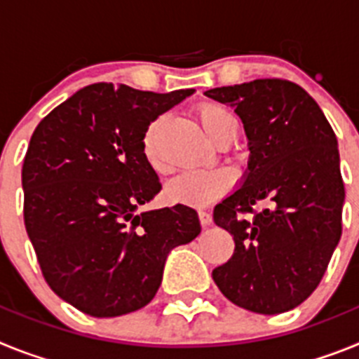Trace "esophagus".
<instances>
[{"instance_id": "34e87169", "label": "esophagus", "mask_w": 359, "mask_h": 359, "mask_svg": "<svg viewBox=\"0 0 359 359\" xmlns=\"http://www.w3.org/2000/svg\"><path fill=\"white\" fill-rule=\"evenodd\" d=\"M198 217H199V221H201V224L203 226H207V224H210L212 223V214L208 210H199L198 212Z\"/></svg>"}]
</instances>
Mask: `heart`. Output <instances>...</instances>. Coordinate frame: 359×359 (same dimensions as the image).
<instances>
[{
	"mask_svg": "<svg viewBox=\"0 0 359 359\" xmlns=\"http://www.w3.org/2000/svg\"><path fill=\"white\" fill-rule=\"evenodd\" d=\"M199 123L203 131L212 142L217 138L221 133L226 131L231 126H237L236 118L230 111L221 104L203 102L196 109ZM160 133H161V118L151 122L142 136V152H144L145 161L152 170L161 172L163 163L160 156ZM231 187L230 174L224 170H212V172H190L177 176L176 180L167 185L165 196L167 199L176 205H189V207H205L208 203L215 201L223 194H226Z\"/></svg>",
	"mask_w": 359,
	"mask_h": 359,
	"instance_id": "1",
	"label": "heart"
}]
</instances>
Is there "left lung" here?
Listing matches in <instances>:
<instances>
[{
  "label": "left lung",
  "instance_id": "obj_1",
  "mask_svg": "<svg viewBox=\"0 0 359 359\" xmlns=\"http://www.w3.org/2000/svg\"><path fill=\"white\" fill-rule=\"evenodd\" d=\"M205 95L236 107L252 152L243 187L214 208V223L233 236L236 250L212 278L236 306L278 315L316 290L341 237L336 135L313 97L286 79Z\"/></svg>",
  "mask_w": 359,
  "mask_h": 359
}]
</instances>
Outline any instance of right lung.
Returning <instances> with one entry per match:
<instances>
[{
    "mask_svg": "<svg viewBox=\"0 0 359 359\" xmlns=\"http://www.w3.org/2000/svg\"><path fill=\"white\" fill-rule=\"evenodd\" d=\"M194 90L170 93L86 86L36 128L25 154V228L44 280L97 318L151 302L167 253L199 236L185 205L136 212L161 190L142 136Z\"/></svg>",
    "mask_w": 359,
    "mask_h": 359,
    "instance_id": "1",
    "label": "right lung"
}]
</instances>
